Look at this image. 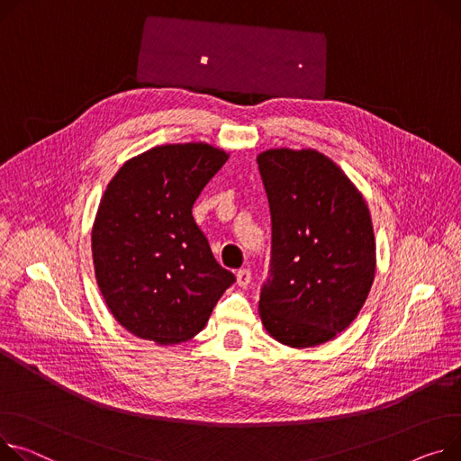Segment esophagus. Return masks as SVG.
<instances>
[{
	"instance_id": "34e87169",
	"label": "esophagus",
	"mask_w": 461,
	"mask_h": 461,
	"mask_svg": "<svg viewBox=\"0 0 461 461\" xmlns=\"http://www.w3.org/2000/svg\"><path fill=\"white\" fill-rule=\"evenodd\" d=\"M250 280H252V272L249 268H240L237 272V285L239 287H249L250 285Z\"/></svg>"
}]
</instances>
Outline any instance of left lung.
<instances>
[{"label":"left lung","mask_w":461,"mask_h":461,"mask_svg":"<svg viewBox=\"0 0 461 461\" xmlns=\"http://www.w3.org/2000/svg\"><path fill=\"white\" fill-rule=\"evenodd\" d=\"M258 165L272 219L261 322L291 348L324 345L352 324L373 287L371 211L350 177L317 149H265Z\"/></svg>","instance_id":"obj_1"}]
</instances>
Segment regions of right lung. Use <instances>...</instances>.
<instances>
[{
  "mask_svg": "<svg viewBox=\"0 0 461 461\" xmlns=\"http://www.w3.org/2000/svg\"><path fill=\"white\" fill-rule=\"evenodd\" d=\"M230 153L207 142L149 148L118 168L92 224V263L113 317L139 339L185 343L235 276L212 258L193 205Z\"/></svg>",
  "mask_w": 461,
  "mask_h": 461,
  "instance_id": "add662e5",
  "label": "right lung"
}]
</instances>
